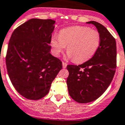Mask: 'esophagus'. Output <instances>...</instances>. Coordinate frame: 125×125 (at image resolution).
<instances>
[{
	"mask_svg": "<svg viewBox=\"0 0 125 125\" xmlns=\"http://www.w3.org/2000/svg\"><path fill=\"white\" fill-rule=\"evenodd\" d=\"M67 65V64L66 63L62 62V66H63V68H66Z\"/></svg>",
	"mask_w": 125,
	"mask_h": 125,
	"instance_id": "obj_1",
	"label": "esophagus"
}]
</instances>
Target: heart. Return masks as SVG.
<instances>
[{
	"label": "heart",
	"mask_w": 125,
	"mask_h": 125,
	"mask_svg": "<svg viewBox=\"0 0 125 125\" xmlns=\"http://www.w3.org/2000/svg\"><path fill=\"white\" fill-rule=\"evenodd\" d=\"M100 45V33L84 26L63 29L60 32V35H54L51 39V46L55 55L59 56L67 46L66 58L74 59L73 61L77 63L92 58Z\"/></svg>",
	"instance_id": "obj_1"
}]
</instances>
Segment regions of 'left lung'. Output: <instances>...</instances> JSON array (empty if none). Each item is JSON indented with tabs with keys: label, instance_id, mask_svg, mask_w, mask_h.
<instances>
[{
	"label": "left lung",
	"instance_id": "1",
	"mask_svg": "<svg viewBox=\"0 0 125 125\" xmlns=\"http://www.w3.org/2000/svg\"><path fill=\"white\" fill-rule=\"evenodd\" d=\"M96 27L100 35V45L92 58L79 65H68L67 85L70 96L81 104L91 102L107 90L114 77L117 64L115 39L98 22H86Z\"/></svg>",
	"mask_w": 125,
	"mask_h": 125
}]
</instances>
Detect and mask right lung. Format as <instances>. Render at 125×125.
<instances>
[{"label":"right lung","instance_id":"obj_1","mask_svg":"<svg viewBox=\"0 0 125 125\" xmlns=\"http://www.w3.org/2000/svg\"><path fill=\"white\" fill-rule=\"evenodd\" d=\"M56 21L33 18L12 33L6 57L10 79L19 94L37 100L48 93L62 69V63L50 54Z\"/></svg>","mask_w":125,"mask_h":125}]
</instances>
